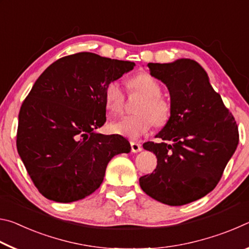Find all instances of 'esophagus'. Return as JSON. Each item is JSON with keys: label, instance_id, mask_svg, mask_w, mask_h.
<instances>
[{"label": "esophagus", "instance_id": "34e87169", "mask_svg": "<svg viewBox=\"0 0 249 249\" xmlns=\"http://www.w3.org/2000/svg\"><path fill=\"white\" fill-rule=\"evenodd\" d=\"M130 147H132L133 153H140V151H142V145L137 142H130Z\"/></svg>", "mask_w": 249, "mask_h": 249}]
</instances>
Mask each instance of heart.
<instances>
[{
  "label": "heart",
  "instance_id": "1",
  "mask_svg": "<svg viewBox=\"0 0 249 249\" xmlns=\"http://www.w3.org/2000/svg\"><path fill=\"white\" fill-rule=\"evenodd\" d=\"M132 91H136L144 95L136 112L140 114L127 115L112 122L109 124L114 134L137 140L150 129L153 123L156 126H163L170 119L171 108L169 103L161 96V86L149 73L142 72L135 75L128 81ZM125 94L117 81L108 82L104 88V103L109 113L116 114L123 108Z\"/></svg>",
  "mask_w": 249,
  "mask_h": 249
}]
</instances>
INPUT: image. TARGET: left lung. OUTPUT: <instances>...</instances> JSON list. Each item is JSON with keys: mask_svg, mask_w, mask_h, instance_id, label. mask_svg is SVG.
<instances>
[{"mask_svg": "<svg viewBox=\"0 0 249 249\" xmlns=\"http://www.w3.org/2000/svg\"><path fill=\"white\" fill-rule=\"evenodd\" d=\"M147 66L169 90L171 114L156 135L163 142L142 145L156 155L157 167L141 177V188L163 204H188L216 187L238 145L237 124L196 61Z\"/></svg>", "mask_w": 249, "mask_h": 249, "instance_id": "obj_1", "label": "left lung"}]
</instances>
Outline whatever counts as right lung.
Segmentation results:
<instances>
[{
    "label": "right lung",
    "mask_w": 249,
    "mask_h": 249,
    "mask_svg": "<svg viewBox=\"0 0 249 249\" xmlns=\"http://www.w3.org/2000/svg\"><path fill=\"white\" fill-rule=\"evenodd\" d=\"M134 66L78 53L58 59L36 80L20 107L16 146L45 197L61 203L84 199L103 182L109 160L129 153L121 135L95 129L107 121L105 86Z\"/></svg>",
    "instance_id": "1"
}]
</instances>
